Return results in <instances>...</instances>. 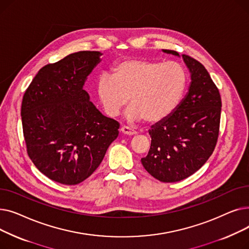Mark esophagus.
Returning a JSON list of instances; mask_svg holds the SVG:
<instances>
[{
	"instance_id": "obj_1",
	"label": "esophagus",
	"mask_w": 249,
	"mask_h": 249,
	"mask_svg": "<svg viewBox=\"0 0 249 249\" xmlns=\"http://www.w3.org/2000/svg\"><path fill=\"white\" fill-rule=\"evenodd\" d=\"M120 132L126 136H133V135H136V132L133 131V130H131L130 128L126 127V126H123L120 128Z\"/></svg>"
}]
</instances>
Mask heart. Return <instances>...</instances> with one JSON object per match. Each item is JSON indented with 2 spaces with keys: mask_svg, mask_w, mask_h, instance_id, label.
<instances>
[{
  "mask_svg": "<svg viewBox=\"0 0 249 249\" xmlns=\"http://www.w3.org/2000/svg\"><path fill=\"white\" fill-rule=\"evenodd\" d=\"M112 71V75L98 77V100L104 112L115 117L130 97L132 105L125 118L131 123L144 120L155 125L165 121L179 106L188 85V73L177 61L130 58L115 64Z\"/></svg>",
  "mask_w": 249,
  "mask_h": 249,
  "instance_id": "b5f03b06",
  "label": "heart"
}]
</instances>
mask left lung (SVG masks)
<instances>
[{"label": "left lung", "instance_id": "8db88e82", "mask_svg": "<svg viewBox=\"0 0 249 249\" xmlns=\"http://www.w3.org/2000/svg\"><path fill=\"white\" fill-rule=\"evenodd\" d=\"M162 51L179 57L177 51ZM181 57L191 73L189 90L171 117L148 130L151 145L141 159L148 174L163 182L179 181L199 171L213 153L219 134V90L202 63Z\"/></svg>", "mask_w": 249, "mask_h": 249}]
</instances>
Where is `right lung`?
Segmentation results:
<instances>
[{
  "instance_id": "1",
  "label": "right lung",
  "mask_w": 249,
  "mask_h": 249,
  "mask_svg": "<svg viewBox=\"0 0 249 249\" xmlns=\"http://www.w3.org/2000/svg\"><path fill=\"white\" fill-rule=\"evenodd\" d=\"M100 51H78L47 64L26 89L21 117L29 158L48 178L77 185L93 174L119 123L104 116L84 89Z\"/></svg>"
}]
</instances>
